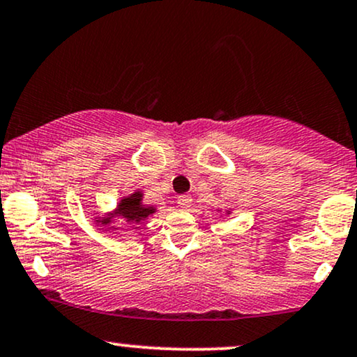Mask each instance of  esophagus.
<instances>
[{
	"instance_id": "obj_1",
	"label": "esophagus",
	"mask_w": 357,
	"mask_h": 357,
	"mask_svg": "<svg viewBox=\"0 0 357 357\" xmlns=\"http://www.w3.org/2000/svg\"><path fill=\"white\" fill-rule=\"evenodd\" d=\"M191 204H192V197L190 195H183L178 197V206L181 209H190Z\"/></svg>"
}]
</instances>
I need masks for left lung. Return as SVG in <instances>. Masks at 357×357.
I'll return each instance as SVG.
<instances>
[{
    "label": "left lung",
    "mask_w": 357,
    "mask_h": 357,
    "mask_svg": "<svg viewBox=\"0 0 357 357\" xmlns=\"http://www.w3.org/2000/svg\"><path fill=\"white\" fill-rule=\"evenodd\" d=\"M227 214H229V213H227Z\"/></svg>",
    "instance_id": "obj_1"
}]
</instances>
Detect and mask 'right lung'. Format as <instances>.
I'll return each mask as SVG.
<instances>
[{"mask_svg": "<svg viewBox=\"0 0 357 357\" xmlns=\"http://www.w3.org/2000/svg\"><path fill=\"white\" fill-rule=\"evenodd\" d=\"M154 213H156V209L153 206L143 204V192L136 191L119 201L114 214H108L106 218H96V222L98 225L106 226L113 221L114 216H121L126 222H143Z\"/></svg>", "mask_w": 357, "mask_h": 357, "instance_id": "right-lung-1", "label": "right lung"}]
</instances>
